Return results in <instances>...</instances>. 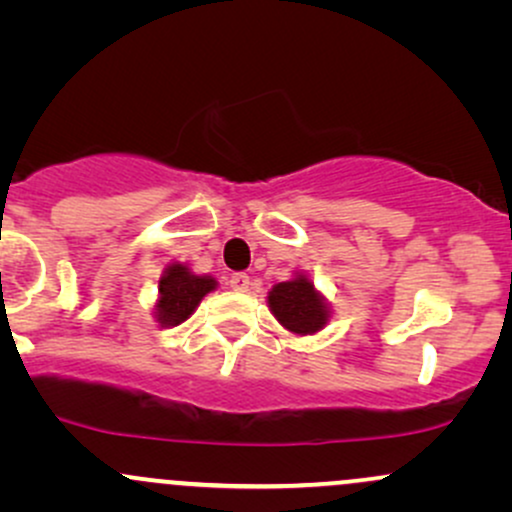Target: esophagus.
<instances>
[{"instance_id": "1", "label": "esophagus", "mask_w": 512, "mask_h": 512, "mask_svg": "<svg viewBox=\"0 0 512 512\" xmlns=\"http://www.w3.org/2000/svg\"><path fill=\"white\" fill-rule=\"evenodd\" d=\"M228 284H231V289L233 291H238V293H245L250 289V276L245 274V272H236L231 276V279H228Z\"/></svg>"}]
</instances>
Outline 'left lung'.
<instances>
[{
  "mask_svg": "<svg viewBox=\"0 0 512 512\" xmlns=\"http://www.w3.org/2000/svg\"><path fill=\"white\" fill-rule=\"evenodd\" d=\"M269 310L276 320L293 334H315L327 325L325 298L315 291L313 281L308 276L296 274V279L281 281L267 296Z\"/></svg>",
  "mask_w": 512,
  "mask_h": 512,
  "instance_id": "left-lung-1",
  "label": "left lung"
}]
</instances>
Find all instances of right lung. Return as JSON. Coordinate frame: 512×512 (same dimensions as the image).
<instances>
[{
	"label": "right lung",
	"mask_w": 512,
	"mask_h": 512,
	"mask_svg": "<svg viewBox=\"0 0 512 512\" xmlns=\"http://www.w3.org/2000/svg\"><path fill=\"white\" fill-rule=\"evenodd\" d=\"M216 289V279L192 274L185 264H170L158 281L156 322L161 327H175L195 313V308Z\"/></svg>",
	"instance_id": "1"
}]
</instances>
